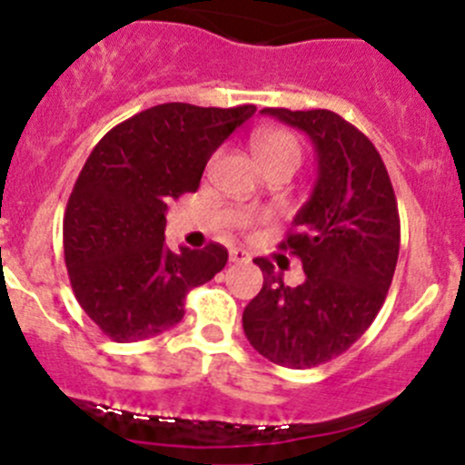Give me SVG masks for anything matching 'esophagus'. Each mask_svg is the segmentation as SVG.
I'll use <instances>...</instances> for the list:
<instances>
[{
	"mask_svg": "<svg viewBox=\"0 0 465 465\" xmlns=\"http://www.w3.org/2000/svg\"><path fill=\"white\" fill-rule=\"evenodd\" d=\"M230 262H235V264H240V262H249L251 260V255L246 253L244 249H230Z\"/></svg>",
	"mask_w": 465,
	"mask_h": 465,
	"instance_id": "34e87169",
	"label": "esophagus"
}]
</instances>
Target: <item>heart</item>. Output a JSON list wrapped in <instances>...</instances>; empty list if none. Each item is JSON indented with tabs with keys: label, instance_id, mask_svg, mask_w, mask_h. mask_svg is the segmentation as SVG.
<instances>
[{
	"label": "heart",
	"instance_id": "1",
	"mask_svg": "<svg viewBox=\"0 0 465 465\" xmlns=\"http://www.w3.org/2000/svg\"><path fill=\"white\" fill-rule=\"evenodd\" d=\"M251 148L260 166L269 162H281V159H287L296 166L302 157L299 141L285 130H258L251 136Z\"/></svg>",
	"mask_w": 465,
	"mask_h": 465
}]
</instances>
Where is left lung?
I'll list each match as a JSON object with an SVG mask.
<instances>
[{
	"label": "left lung",
	"instance_id": "left-lung-1",
	"mask_svg": "<svg viewBox=\"0 0 465 465\" xmlns=\"http://www.w3.org/2000/svg\"><path fill=\"white\" fill-rule=\"evenodd\" d=\"M311 136L317 183L281 242L302 260L306 281L290 287L267 258L264 282L244 308L251 347L276 365L315 368L347 351L386 302L400 255V212L372 141L329 109H262Z\"/></svg>",
	"mask_w": 465,
	"mask_h": 465
}]
</instances>
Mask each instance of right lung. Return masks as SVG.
Here are the masks:
<instances>
[{
  "label": "right lung",
  "instance_id": "add662e5",
  "mask_svg": "<svg viewBox=\"0 0 465 465\" xmlns=\"http://www.w3.org/2000/svg\"><path fill=\"white\" fill-rule=\"evenodd\" d=\"M255 104L166 103L109 130L88 154L64 214V255L79 306L114 342H136L184 317L189 290L212 281L228 251H171L166 205L196 192L207 159Z\"/></svg>",
  "mask_w": 465,
  "mask_h": 465
}]
</instances>
